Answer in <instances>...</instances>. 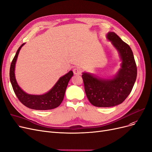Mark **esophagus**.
I'll use <instances>...</instances> for the list:
<instances>
[{
  "label": "esophagus",
  "mask_w": 152,
  "mask_h": 152,
  "mask_svg": "<svg viewBox=\"0 0 152 152\" xmlns=\"http://www.w3.org/2000/svg\"><path fill=\"white\" fill-rule=\"evenodd\" d=\"M73 72L75 75H80L81 74V70L79 67H76L73 69Z\"/></svg>",
  "instance_id": "1"
}]
</instances>
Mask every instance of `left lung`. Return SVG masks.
<instances>
[{
	"label": "left lung",
	"mask_w": 152,
	"mask_h": 152,
	"mask_svg": "<svg viewBox=\"0 0 152 152\" xmlns=\"http://www.w3.org/2000/svg\"><path fill=\"white\" fill-rule=\"evenodd\" d=\"M107 38L118 51L122 61L116 75L104 79L88 72H83L88 99L95 107H110L123 102L133 89L137 76V67L130 47L114 32H109Z\"/></svg>",
	"instance_id": "left-lung-1"
}]
</instances>
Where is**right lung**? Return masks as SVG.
<instances>
[{
  "label": "right lung",
  "mask_w": 152,
  "mask_h": 152,
  "mask_svg": "<svg viewBox=\"0 0 152 152\" xmlns=\"http://www.w3.org/2000/svg\"><path fill=\"white\" fill-rule=\"evenodd\" d=\"M24 43H23L18 48L10 67L9 76H10V81L14 91L19 100L28 108L40 110L55 109L60 105L64 99L66 88L68 83L73 76V72L70 71L65 75L61 77L55 85L52 88V89L47 92L46 94L43 95L28 94L18 85L16 80L15 73H14L16 63L19 50H21V47L24 45Z\"/></svg>",
  "instance_id": "add662e5"
}]
</instances>
